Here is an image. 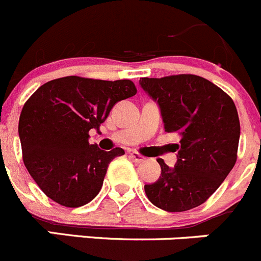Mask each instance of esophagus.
Returning a JSON list of instances; mask_svg holds the SVG:
<instances>
[{
    "instance_id": "1",
    "label": "esophagus",
    "mask_w": 261,
    "mask_h": 261,
    "mask_svg": "<svg viewBox=\"0 0 261 261\" xmlns=\"http://www.w3.org/2000/svg\"><path fill=\"white\" fill-rule=\"evenodd\" d=\"M130 158L134 161V162H136V164H143V162L145 161L144 155L139 154V153H136V152L130 153Z\"/></svg>"
}]
</instances>
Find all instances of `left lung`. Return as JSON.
Listing matches in <instances>:
<instances>
[{
    "instance_id": "obj_1",
    "label": "left lung",
    "mask_w": 261,
    "mask_h": 261,
    "mask_svg": "<svg viewBox=\"0 0 261 261\" xmlns=\"http://www.w3.org/2000/svg\"><path fill=\"white\" fill-rule=\"evenodd\" d=\"M140 86L160 106L165 131L177 133V162L162 158L161 176L144 186L158 208L181 213L197 207L220 187L237 161L240 118L229 95L194 74L140 79Z\"/></svg>"
}]
</instances>
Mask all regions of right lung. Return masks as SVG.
<instances>
[{"instance_id":"obj_1","label":"right lung","mask_w":261,"mask_h":261,"mask_svg":"<svg viewBox=\"0 0 261 261\" xmlns=\"http://www.w3.org/2000/svg\"><path fill=\"white\" fill-rule=\"evenodd\" d=\"M136 94L130 80L103 81L68 75L38 87L19 118L23 161L41 191L65 207H80L97 196L113 158L89 143L114 104Z\"/></svg>"}]
</instances>
